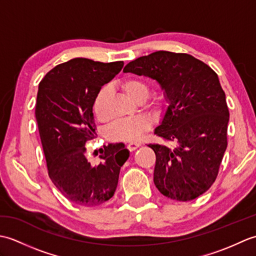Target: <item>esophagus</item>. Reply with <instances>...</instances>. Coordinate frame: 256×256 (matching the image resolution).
Here are the masks:
<instances>
[{
	"instance_id": "esophagus-1",
	"label": "esophagus",
	"mask_w": 256,
	"mask_h": 256,
	"mask_svg": "<svg viewBox=\"0 0 256 256\" xmlns=\"http://www.w3.org/2000/svg\"><path fill=\"white\" fill-rule=\"evenodd\" d=\"M140 143H130V144H128V145H126V148H128V150L133 152V150H136L138 148H140Z\"/></svg>"
}]
</instances>
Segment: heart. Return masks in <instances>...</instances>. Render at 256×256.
Returning a JSON list of instances; mask_svg holds the SVG:
<instances>
[{
    "mask_svg": "<svg viewBox=\"0 0 256 256\" xmlns=\"http://www.w3.org/2000/svg\"><path fill=\"white\" fill-rule=\"evenodd\" d=\"M122 89L130 99L134 102L142 103L148 99L150 94V86L144 80L138 78H130L122 84ZM111 96V89L108 86H103L98 91L94 102V110L100 121H106L110 118L108 110V102ZM162 101L160 98H153L150 102V108L157 112L160 110ZM150 128V121L144 116L125 118L114 122L108 128V138L113 140L121 142H135L138 140L146 130Z\"/></svg>",
    "mask_w": 256,
    "mask_h": 256,
    "instance_id": "b5f03b06",
    "label": "heart"
}]
</instances>
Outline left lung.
Segmentation results:
<instances>
[{"label": "left lung", "mask_w": 256, "mask_h": 256, "mask_svg": "<svg viewBox=\"0 0 256 256\" xmlns=\"http://www.w3.org/2000/svg\"><path fill=\"white\" fill-rule=\"evenodd\" d=\"M123 72L156 80L168 102L155 134L176 148L148 145L156 155V188L177 201L199 197L214 182L228 145L229 108L218 74L192 55L165 50L135 59Z\"/></svg>", "instance_id": "8db88e82"}]
</instances>
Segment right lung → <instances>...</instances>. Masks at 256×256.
Wrapping results in <instances>:
<instances>
[{
	"mask_svg": "<svg viewBox=\"0 0 256 256\" xmlns=\"http://www.w3.org/2000/svg\"><path fill=\"white\" fill-rule=\"evenodd\" d=\"M123 64L74 58L52 68L38 86L35 116L48 175L76 204L94 206L111 199L120 170L130 156L123 143L106 146L98 165L86 154V143L96 138V96Z\"/></svg>",
	"mask_w": 256,
	"mask_h": 256,
	"instance_id": "obj_1",
	"label": "right lung"
}]
</instances>
